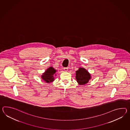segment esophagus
<instances>
[{"label": "esophagus", "mask_w": 130, "mask_h": 130, "mask_svg": "<svg viewBox=\"0 0 130 130\" xmlns=\"http://www.w3.org/2000/svg\"><path fill=\"white\" fill-rule=\"evenodd\" d=\"M63 69L64 70V71H67L68 70V68H64Z\"/></svg>", "instance_id": "esophagus-1"}]
</instances>
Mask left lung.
Returning <instances> with one entry per match:
<instances>
[{"instance_id": "left-lung-1", "label": "left lung", "mask_w": 130, "mask_h": 130, "mask_svg": "<svg viewBox=\"0 0 130 130\" xmlns=\"http://www.w3.org/2000/svg\"><path fill=\"white\" fill-rule=\"evenodd\" d=\"M91 76L88 71L84 68H79L75 72L76 81L79 85L86 84L91 79Z\"/></svg>"}]
</instances>
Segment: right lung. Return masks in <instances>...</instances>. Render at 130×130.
I'll list each match as a JSON object with an SVG mask.
<instances>
[{
    "label": "right lung",
    "mask_w": 130,
    "mask_h": 130,
    "mask_svg": "<svg viewBox=\"0 0 130 130\" xmlns=\"http://www.w3.org/2000/svg\"><path fill=\"white\" fill-rule=\"evenodd\" d=\"M56 69L52 67H50L42 74L41 77L46 83H50L55 81V76L56 75Z\"/></svg>",
    "instance_id": "1"
}]
</instances>
